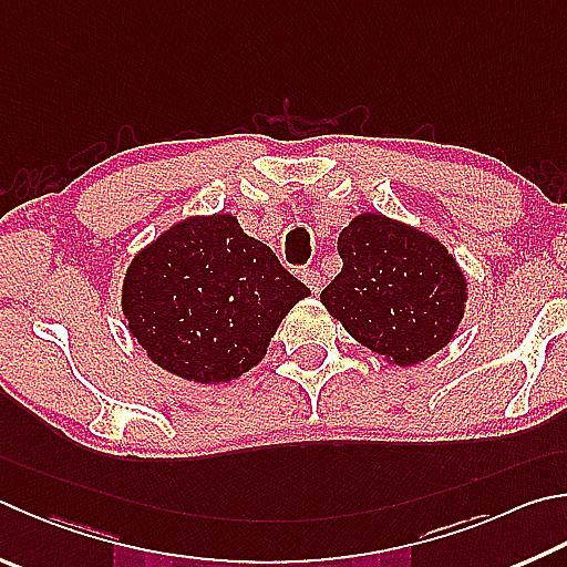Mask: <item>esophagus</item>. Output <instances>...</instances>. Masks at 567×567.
<instances>
[{
    "mask_svg": "<svg viewBox=\"0 0 567 567\" xmlns=\"http://www.w3.org/2000/svg\"><path fill=\"white\" fill-rule=\"evenodd\" d=\"M302 282L310 287L315 295L322 292V277H319V272L312 270V267H305V270H302Z\"/></svg>",
    "mask_w": 567,
    "mask_h": 567,
    "instance_id": "obj_1",
    "label": "esophagus"
}]
</instances>
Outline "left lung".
Returning a JSON list of instances; mask_svg holds the SVG:
<instances>
[{"label":"left lung","mask_w":567,"mask_h":567,"mask_svg":"<svg viewBox=\"0 0 567 567\" xmlns=\"http://www.w3.org/2000/svg\"><path fill=\"white\" fill-rule=\"evenodd\" d=\"M342 272L319 300L359 344L399 367L424 362L456 334L466 277L429 233L362 213L339 233Z\"/></svg>","instance_id":"8db88e82"}]
</instances>
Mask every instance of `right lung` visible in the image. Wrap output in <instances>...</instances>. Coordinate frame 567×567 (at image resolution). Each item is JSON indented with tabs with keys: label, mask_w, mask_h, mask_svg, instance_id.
Masks as SVG:
<instances>
[{
	"label": "right lung",
	"mask_w": 567,
	"mask_h": 567,
	"mask_svg": "<svg viewBox=\"0 0 567 567\" xmlns=\"http://www.w3.org/2000/svg\"><path fill=\"white\" fill-rule=\"evenodd\" d=\"M310 295L235 215H195L158 235L123 277L121 310L151 362L198 384L233 382L267 354Z\"/></svg>",
	"instance_id": "obj_1"
}]
</instances>
